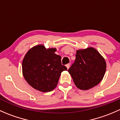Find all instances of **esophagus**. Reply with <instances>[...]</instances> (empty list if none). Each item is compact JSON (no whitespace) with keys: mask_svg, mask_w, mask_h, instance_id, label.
Masks as SVG:
<instances>
[{"mask_svg":"<svg viewBox=\"0 0 120 120\" xmlns=\"http://www.w3.org/2000/svg\"><path fill=\"white\" fill-rule=\"evenodd\" d=\"M66 67H67V69H68L70 67V64H66Z\"/></svg>","mask_w":120,"mask_h":120,"instance_id":"1","label":"esophagus"}]
</instances>
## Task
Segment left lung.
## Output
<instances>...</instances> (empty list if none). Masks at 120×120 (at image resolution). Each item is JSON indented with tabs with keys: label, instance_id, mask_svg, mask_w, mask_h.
<instances>
[{
	"label": "left lung",
	"instance_id": "obj_1",
	"mask_svg": "<svg viewBox=\"0 0 120 120\" xmlns=\"http://www.w3.org/2000/svg\"><path fill=\"white\" fill-rule=\"evenodd\" d=\"M75 56V62L68 71L76 86L86 90L99 84L106 70L103 57L92 47L77 50Z\"/></svg>",
	"mask_w": 120,
	"mask_h": 120
}]
</instances>
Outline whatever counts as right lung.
Returning a JSON list of instances; mask_svg holds the SVG:
<instances>
[{
    "mask_svg": "<svg viewBox=\"0 0 120 120\" xmlns=\"http://www.w3.org/2000/svg\"><path fill=\"white\" fill-rule=\"evenodd\" d=\"M56 50L38 45L31 48L23 59V76L30 86L39 91L53 90L61 72L67 70L61 64V56L55 54Z\"/></svg>",
    "mask_w": 120,
    "mask_h": 120,
    "instance_id": "add662e5",
    "label": "right lung"
}]
</instances>
